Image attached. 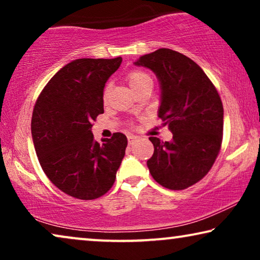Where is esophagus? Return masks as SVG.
<instances>
[{
    "label": "esophagus",
    "mask_w": 260,
    "mask_h": 260,
    "mask_svg": "<svg viewBox=\"0 0 260 260\" xmlns=\"http://www.w3.org/2000/svg\"><path fill=\"white\" fill-rule=\"evenodd\" d=\"M137 140H138V137L134 136V135H129V136H127V142H129V144H134Z\"/></svg>",
    "instance_id": "1"
}]
</instances>
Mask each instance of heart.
I'll use <instances>...</instances> for the list:
<instances>
[{"instance_id": "b5f03b06", "label": "heart", "mask_w": 260, "mask_h": 260, "mask_svg": "<svg viewBox=\"0 0 260 260\" xmlns=\"http://www.w3.org/2000/svg\"><path fill=\"white\" fill-rule=\"evenodd\" d=\"M126 79L129 81V85L131 86V88H133V91L144 86V85H152L151 77L149 76L147 72H144V71H140V70H134L127 73ZM109 90H110V86L108 85L104 91V98L108 97Z\"/></svg>"}]
</instances>
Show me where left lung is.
<instances>
[{"mask_svg":"<svg viewBox=\"0 0 260 260\" xmlns=\"http://www.w3.org/2000/svg\"><path fill=\"white\" fill-rule=\"evenodd\" d=\"M135 65L150 69L161 85L158 117L173 133L163 142L149 137L154 154L147 165L161 186L182 190L207 175L222 142L223 108L216 88L200 66L169 48L142 55Z\"/></svg>","mask_w":260,"mask_h":260,"instance_id":"8db88e82","label":"left lung"}]
</instances>
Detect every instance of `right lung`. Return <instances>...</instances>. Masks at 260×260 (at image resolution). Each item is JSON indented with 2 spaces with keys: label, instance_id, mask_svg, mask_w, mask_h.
<instances>
[{
  "label": "right lung",
  "instance_id": "1",
  "mask_svg": "<svg viewBox=\"0 0 260 260\" xmlns=\"http://www.w3.org/2000/svg\"><path fill=\"white\" fill-rule=\"evenodd\" d=\"M122 58L77 59L56 72L41 91L31 116V137L41 168L63 193L93 200L111 189L125 155L126 136L103 143L91 127L104 112L105 83Z\"/></svg>",
  "mask_w": 260,
  "mask_h": 260
}]
</instances>
